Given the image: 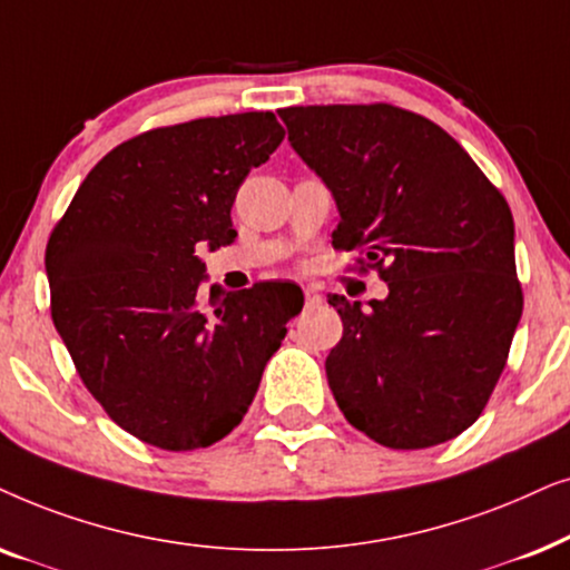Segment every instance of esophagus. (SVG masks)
Segmentation results:
<instances>
[{"label":"esophagus","instance_id":"obj_1","mask_svg":"<svg viewBox=\"0 0 570 570\" xmlns=\"http://www.w3.org/2000/svg\"><path fill=\"white\" fill-rule=\"evenodd\" d=\"M305 302H307V307H317L323 302V297L315 289H307L305 292Z\"/></svg>","mask_w":570,"mask_h":570}]
</instances>
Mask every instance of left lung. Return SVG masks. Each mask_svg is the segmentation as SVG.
I'll use <instances>...</instances> for the list:
<instances>
[{
	"mask_svg": "<svg viewBox=\"0 0 570 570\" xmlns=\"http://www.w3.org/2000/svg\"><path fill=\"white\" fill-rule=\"evenodd\" d=\"M292 148L336 197L333 247L360 249L389 297L331 294L344 336L325 360L348 424L396 451L472 428L503 373L523 294L513 216L443 127L391 104L281 109Z\"/></svg>",
	"mask_w": 570,
	"mask_h": 570,
	"instance_id": "left-lung-1",
	"label": "left lung"
}]
</instances>
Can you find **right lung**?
<instances>
[{
    "label": "right lung",
    "instance_id": "right-lung-1",
    "mask_svg": "<svg viewBox=\"0 0 570 570\" xmlns=\"http://www.w3.org/2000/svg\"><path fill=\"white\" fill-rule=\"evenodd\" d=\"M284 140L271 111L156 127L109 150L47 245L51 321L104 412L164 451L208 449L253 404L302 289L200 292L195 255L232 245L249 169Z\"/></svg>",
    "mask_w": 570,
    "mask_h": 570
}]
</instances>
